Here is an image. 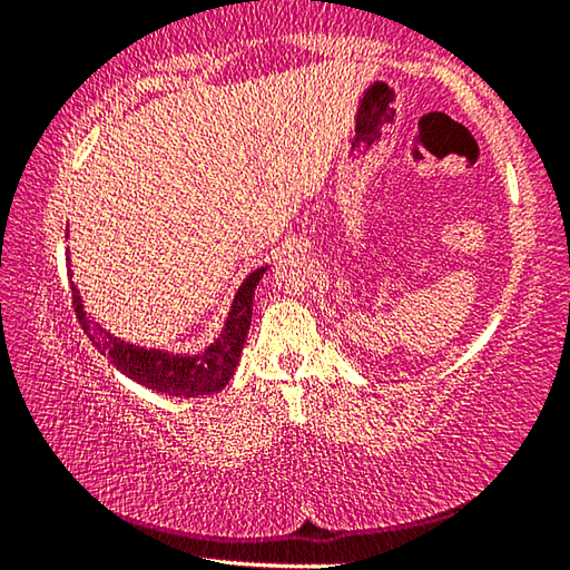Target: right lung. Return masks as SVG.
I'll return each instance as SVG.
<instances>
[{
    "instance_id": "add662e5",
    "label": "right lung",
    "mask_w": 570,
    "mask_h": 570,
    "mask_svg": "<svg viewBox=\"0 0 570 570\" xmlns=\"http://www.w3.org/2000/svg\"><path fill=\"white\" fill-rule=\"evenodd\" d=\"M268 266L250 272L244 284L238 286L234 304L228 308L226 324L218 340L208 344L198 354H178L166 350H153V346H138L132 342H122L120 336L102 330L100 322L85 312L80 288L72 282V306L82 332L95 344L102 356H108L115 370L125 377L142 384L153 392L168 394V397H204V394L220 392L234 377V370L244 352V342L250 326V312H254V292ZM72 276V274H70Z\"/></svg>"
}]
</instances>
